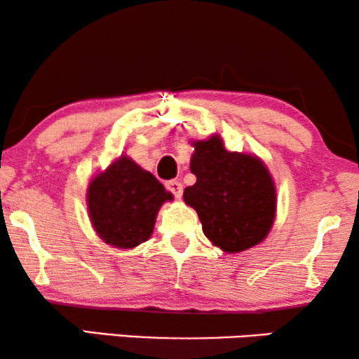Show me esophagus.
<instances>
[{"instance_id": "1", "label": "esophagus", "mask_w": 359, "mask_h": 359, "mask_svg": "<svg viewBox=\"0 0 359 359\" xmlns=\"http://www.w3.org/2000/svg\"><path fill=\"white\" fill-rule=\"evenodd\" d=\"M165 186H166V191H170V193L173 194L176 199H180L181 196H183V184H181L180 181H176V180L166 181Z\"/></svg>"}]
</instances>
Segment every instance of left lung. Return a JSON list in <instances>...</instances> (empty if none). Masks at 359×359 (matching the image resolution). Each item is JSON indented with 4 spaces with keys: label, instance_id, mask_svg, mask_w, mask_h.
Here are the masks:
<instances>
[{
    "label": "left lung",
    "instance_id": "8db88e82",
    "mask_svg": "<svg viewBox=\"0 0 359 359\" xmlns=\"http://www.w3.org/2000/svg\"><path fill=\"white\" fill-rule=\"evenodd\" d=\"M191 171L196 183L184 189V203L196 209L203 232L227 253L252 248L271 230L276 189L257 156L227 151L219 135L194 142Z\"/></svg>",
    "mask_w": 359,
    "mask_h": 359
}]
</instances>
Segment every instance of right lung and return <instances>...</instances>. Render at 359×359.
I'll list each match as a JSON object with an SVG mask.
<instances>
[{
	"instance_id": "1",
	"label": "right lung",
	"mask_w": 359,
	"mask_h": 359,
	"mask_svg": "<svg viewBox=\"0 0 359 359\" xmlns=\"http://www.w3.org/2000/svg\"><path fill=\"white\" fill-rule=\"evenodd\" d=\"M173 199L163 184L127 156H121L88 188L93 227L106 243L134 248L150 238L156 212Z\"/></svg>"
}]
</instances>
